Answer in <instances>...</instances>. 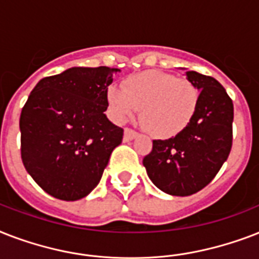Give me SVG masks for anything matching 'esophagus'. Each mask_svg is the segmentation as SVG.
<instances>
[{
  "mask_svg": "<svg viewBox=\"0 0 259 259\" xmlns=\"http://www.w3.org/2000/svg\"><path fill=\"white\" fill-rule=\"evenodd\" d=\"M137 136H138L137 132H134L133 129H129V127H126L123 138H125V141H132V140H134Z\"/></svg>",
  "mask_w": 259,
  "mask_h": 259,
  "instance_id": "34e87169",
  "label": "esophagus"
}]
</instances>
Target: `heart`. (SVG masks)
I'll use <instances>...</instances> for the list:
<instances>
[{"label": "heart", "instance_id": "b5f03b06", "mask_svg": "<svg viewBox=\"0 0 259 259\" xmlns=\"http://www.w3.org/2000/svg\"><path fill=\"white\" fill-rule=\"evenodd\" d=\"M107 105L115 121L123 122L140 109L142 126L152 136L180 134L195 117L199 90L191 80L162 71H144L127 76L122 89L107 90Z\"/></svg>", "mask_w": 259, "mask_h": 259}]
</instances>
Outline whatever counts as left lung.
I'll use <instances>...</instances> for the list:
<instances>
[{
	"mask_svg": "<svg viewBox=\"0 0 259 259\" xmlns=\"http://www.w3.org/2000/svg\"><path fill=\"white\" fill-rule=\"evenodd\" d=\"M185 75L200 91L195 117L180 134L154 140L142 161L152 183L173 196H189L208 185L233 146L234 105L225 87L196 71Z\"/></svg>",
	"mask_w": 259,
	"mask_h": 259,
	"instance_id": "8db88e82",
	"label": "left lung"
}]
</instances>
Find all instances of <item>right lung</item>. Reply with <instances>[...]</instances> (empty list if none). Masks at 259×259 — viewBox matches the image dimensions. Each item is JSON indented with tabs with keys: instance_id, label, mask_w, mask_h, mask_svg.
I'll use <instances>...</instances> for the list:
<instances>
[{
	"instance_id": "obj_1",
	"label": "right lung",
	"mask_w": 259,
	"mask_h": 259,
	"mask_svg": "<svg viewBox=\"0 0 259 259\" xmlns=\"http://www.w3.org/2000/svg\"><path fill=\"white\" fill-rule=\"evenodd\" d=\"M118 68L72 67L42 78L20 115L21 160L51 196L79 200L101 181L123 129L107 119V87Z\"/></svg>"
}]
</instances>
